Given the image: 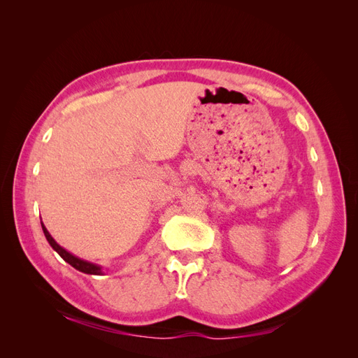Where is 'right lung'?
<instances>
[{"label": "right lung", "instance_id": "add662e5", "mask_svg": "<svg viewBox=\"0 0 358 358\" xmlns=\"http://www.w3.org/2000/svg\"><path fill=\"white\" fill-rule=\"evenodd\" d=\"M41 229H43V233H45V236H46V239H48L49 245H50L53 249H55V251L61 255V258L64 259V262H67L69 264H71L76 270H79V272L88 273V275H103V270H101L100 266H96V264L90 263V262H85V259H82V258H79V257H76V255L70 254V252L66 251V249H64L62 246H59V245L55 242V239H53V237L49 234L48 229H46L45 224H43V222H41Z\"/></svg>", "mask_w": 358, "mask_h": 358}]
</instances>
